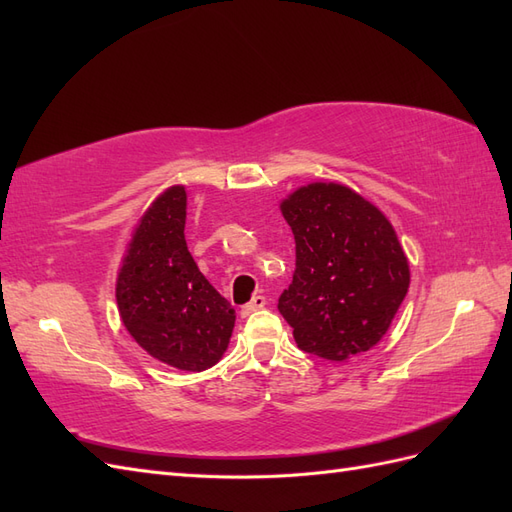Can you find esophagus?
Returning a JSON list of instances; mask_svg holds the SVG:
<instances>
[{"mask_svg": "<svg viewBox=\"0 0 512 512\" xmlns=\"http://www.w3.org/2000/svg\"><path fill=\"white\" fill-rule=\"evenodd\" d=\"M265 305H267V299L262 297V294H256V297H252L250 303H245V305L241 307V316H250V314L258 312V309L265 307Z\"/></svg>", "mask_w": 512, "mask_h": 512, "instance_id": "obj_1", "label": "esophagus"}]
</instances>
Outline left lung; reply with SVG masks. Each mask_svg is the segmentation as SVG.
Segmentation results:
<instances>
[{"instance_id":"obj_1","label":"left lung","mask_w":512,"mask_h":512,"mask_svg":"<svg viewBox=\"0 0 512 512\" xmlns=\"http://www.w3.org/2000/svg\"><path fill=\"white\" fill-rule=\"evenodd\" d=\"M280 209L297 243V267L277 309L294 342L329 361L374 348L410 286L391 222L339 183L303 185Z\"/></svg>"}]
</instances>
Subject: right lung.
<instances>
[{
	"instance_id": "1",
	"label": "right lung",
	"mask_w": 512,
	"mask_h": 512,
	"mask_svg": "<svg viewBox=\"0 0 512 512\" xmlns=\"http://www.w3.org/2000/svg\"><path fill=\"white\" fill-rule=\"evenodd\" d=\"M183 185L153 200L117 275V307L134 342L153 359L203 371L228 348L235 309L200 273L185 243Z\"/></svg>"
}]
</instances>
